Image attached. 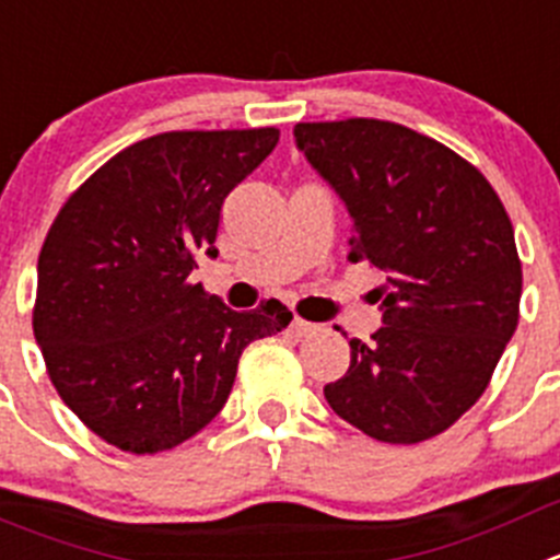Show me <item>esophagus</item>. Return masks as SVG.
<instances>
[{"instance_id": "34e87169", "label": "esophagus", "mask_w": 560, "mask_h": 560, "mask_svg": "<svg viewBox=\"0 0 560 560\" xmlns=\"http://www.w3.org/2000/svg\"><path fill=\"white\" fill-rule=\"evenodd\" d=\"M291 332H294L296 338H305V336H311V332H316V325H311V322L294 316V322H291Z\"/></svg>"}]
</instances>
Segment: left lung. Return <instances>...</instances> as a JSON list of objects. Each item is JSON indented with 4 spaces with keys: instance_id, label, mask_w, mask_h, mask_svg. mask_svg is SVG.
Listing matches in <instances>:
<instances>
[{
    "instance_id": "left-lung-1",
    "label": "left lung",
    "mask_w": 560,
    "mask_h": 560,
    "mask_svg": "<svg viewBox=\"0 0 560 560\" xmlns=\"http://www.w3.org/2000/svg\"><path fill=\"white\" fill-rule=\"evenodd\" d=\"M294 141L350 213V260L383 275V327L352 338L327 402L377 441L433 439L478 402L520 322L511 219L471 163L394 121L296 125Z\"/></svg>"
}]
</instances>
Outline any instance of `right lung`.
I'll use <instances>...</instances> for the list:
<instances>
[{"instance_id": "right-lung-1", "label": "right lung", "mask_w": 560, "mask_h": 560, "mask_svg": "<svg viewBox=\"0 0 560 560\" xmlns=\"http://www.w3.org/2000/svg\"><path fill=\"white\" fill-rule=\"evenodd\" d=\"M275 127L143 138L60 208L38 255L33 330L60 399L125 453L172 450L217 417L244 347L289 327L269 300L233 311L188 277L217 258L228 194Z\"/></svg>"}]
</instances>
